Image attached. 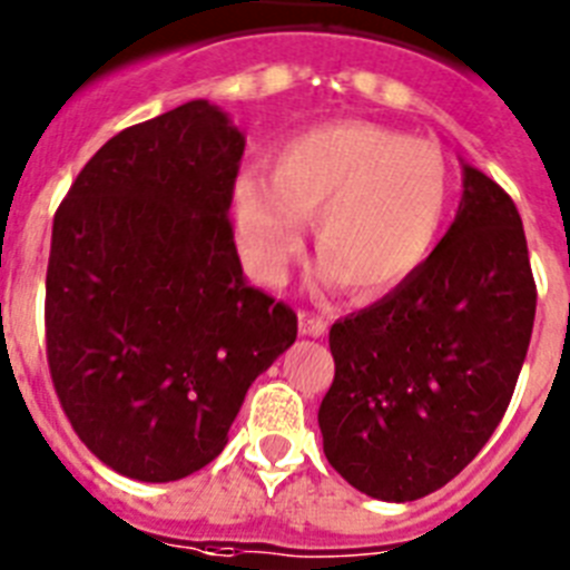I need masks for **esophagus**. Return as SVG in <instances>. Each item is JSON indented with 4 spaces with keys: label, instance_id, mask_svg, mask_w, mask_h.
<instances>
[{
    "label": "esophagus",
    "instance_id": "obj_1",
    "mask_svg": "<svg viewBox=\"0 0 570 570\" xmlns=\"http://www.w3.org/2000/svg\"><path fill=\"white\" fill-rule=\"evenodd\" d=\"M328 331V322L311 311H299V334L302 336H322Z\"/></svg>",
    "mask_w": 570,
    "mask_h": 570
}]
</instances>
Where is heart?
Returning <instances> with one entry per match:
<instances>
[{"label":"heart","instance_id":"obj_1","mask_svg":"<svg viewBox=\"0 0 570 570\" xmlns=\"http://www.w3.org/2000/svg\"><path fill=\"white\" fill-rule=\"evenodd\" d=\"M451 174L440 148L374 122L314 125L282 142L271 176L234 185V234L262 282L282 279L314 219L325 274L382 296L422 271L445 225Z\"/></svg>","mask_w":570,"mask_h":570}]
</instances>
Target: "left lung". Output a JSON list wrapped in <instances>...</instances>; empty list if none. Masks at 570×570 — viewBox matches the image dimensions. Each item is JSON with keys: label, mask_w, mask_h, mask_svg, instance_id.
Instances as JSON below:
<instances>
[{"label": "left lung", "mask_w": 570, "mask_h": 570, "mask_svg": "<svg viewBox=\"0 0 570 570\" xmlns=\"http://www.w3.org/2000/svg\"><path fill=\"white\" fill-rule=\"evenodd\" d=\"M454 225L405 285L331 325L325 456L356 491L411 502L440 491L505 416L537 314L520 210L465 165Z\"/></svg>", "instance_id": "obj_1"}]
</instances>
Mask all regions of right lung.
Returning a JSON list of instances; mask_svg holds the SVG:
<instances>
[{"label": "right lung", "mask_w": 570, "mask_h": 570, "mask_svg": "<svg viewBox=\"0 0 570 570\" xmlns=\"http://www.w3.org/2000/svg\"><path fill=\"white\" fill-rule=\"evenodd\" d=\"M242 150L194 99L108 139L53 216L50 380L90 454L130 480H183L223 454L250 382L296 340L294 308L242 276Z\"/></svg>", "instance_id": "1"}]
</instances>
